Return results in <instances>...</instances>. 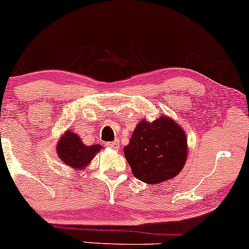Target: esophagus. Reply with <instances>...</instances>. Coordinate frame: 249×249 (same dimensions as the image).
Masks as SVG:
<instances>
[{
  "label": "esophagus",
  "mask_w": 249,
  "mask_h": 249,
  "mask_svg": "<svg viewBox=\"0 0 249 249\" xmlns=\"http://www.w3.org/2000/svg\"><path fill=\"white\" fill-rule=\"evenodd\" d=\"M119 145H120V142H117V140H115V142H107V147H111V148H119Z\"/></svg>",
  "instance_id": "esophagus-1"
}]
</instances>
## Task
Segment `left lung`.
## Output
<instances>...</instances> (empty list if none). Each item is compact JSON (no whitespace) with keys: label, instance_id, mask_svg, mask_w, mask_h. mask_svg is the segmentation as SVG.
<instances>
[{"label":"left lung","instance_id":"obj_1","mask_svg":"<svg viewBox=\"0 0 249 249\" xmlns=\"http://www.w3.org/2000/svg\"><path fill=\"white\" fill-rule=\"evenodd\" d=\"M187 150L184 130L165 116L140 121L124 148L133 175L150 184L175 178L186 164Z\"/></svg>","mask_w":249,"mask_h":249}]
</instances>
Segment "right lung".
<instances>
[{"label": "right lung", "instance_id": "right-lung-1", "mask_svg": "<svg viewBox=\"0 0 249 249\" xmlns=\"http://www.w3.org/2000/svg\"><path fill=\"white\" fill-rule=\"evenodd\" d=\"M101 147L102 146L98 143L91 146L85 145L78 134L71 130H67L58 140L56 150L58 157L63 160V163L67 164L71 169L81 170L89 165L96 153L101 151Z\"/></svg>", "mask_w": 249, "mask_h": 249}]
</instances>
